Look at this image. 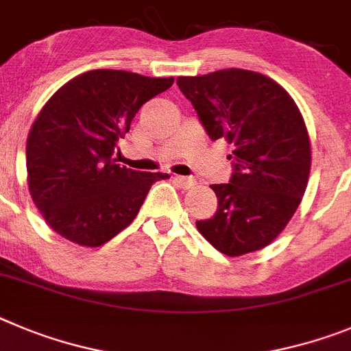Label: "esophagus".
<instances>
[{"mask_svg":"<svg viewBox=\"0 0 351 351\" xmlns=\"http://www.w3.org/2000/svg\"><path fill=\"white\" fill-rule=\"evenodd\" d=\"M173 180H175V182L178 183V185L182 189H192L195 185V180L194 178H189V176L175 175V176H173Z\"/></svg>","mask_w":351,"mask_h":351,"instance_id":"obj_1","label":"esophagus"}]
</instances>
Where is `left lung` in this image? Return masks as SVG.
<instances>
[{
  "instance_id": "8db88e82",
  "label": "left lung",
  "mask_w": 351,
  "mask_h": 351,
  "mask_svg": "<svg viewBox=\"0 0 351 351\" xmlns=\"http://www.w3.org/2000/svg\"><path fill=\"white\" fill-rule=\"evenodd\" d=\"M176 84L208 136L232 147L234 171L211 185L219 208L197 230L229 257L261 250L285 229L308 185L311 145L295 101L266 75L239 68Z\"/></svg>"
}]
</instances>
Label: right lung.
<instances>
[{
  "mask_svg": "<svg viewBox=\"0 0 351 351\" xmlns=\"http://www.w3.org/2000/svg\"><path fill=\"white\" fill-rule=\"evenodd\" d=\"M175 78L93 69L53 94L29 131L27 185L45 222L82 246H101L124 230L166 173L115 164L117 143L138 110Z\"/></svg>",
  "mask_w": 351,
  "mask_h": 351,
  "instance_id": "obj_1",
  "label": "right lung"
}]
</instances>
